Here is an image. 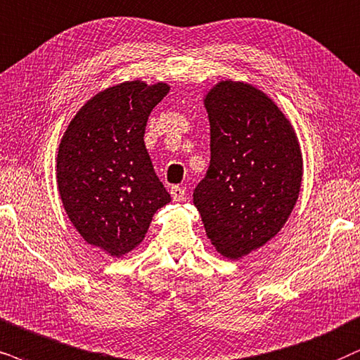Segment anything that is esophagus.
<instances>
[{
    "label": "esophagus",
    "instance_id": "esophagus-1",
    "mask_svg": "<svg viewBox=\"0 0 360 360\" xmlns=\"http://www.w3.org/2000/svg\"><path fill=\"white\" fill-rule=\"evenodd\" d=\"M184 194H186V191L181 188V186H172L171 188V195L174 201H183Z\"/></svg>",
    "mask_w": 360,
    "mask_h": 360
}]
</instances>
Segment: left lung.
<instances>
[{
	"label": "left lung",
	"mask_w": 360,
	"mask_h": 360,
	"mask_svg": "<svg viewBox=\"0 0 360 360\" xmlns=\"http://www.w3.org/2000/svg\"><path fill=\"white\" fill-rule=\"evenodd\" d=\"M211 165L193 199L207 238L238 259L282 229L299 198L302 156L297 138L266 94L221 81L209 91Z\"/></svg>",
	"instance_id": "left-lung-1"
}]
</instances>
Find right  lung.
I'll list each match as a JSON object with an SVG mask.
<instances>
[{"label": "right lung", "mask_w": 360, "mask_h": 360, "mask_svg": "<svg viewBox=\"0 0 360 360\" xmlns=\"http://www.w3.org/2000/svg\"><path fill=\"white\" fill-rule=\"evenodd\" d=\"M169 86L141 81L108 88L70 122L58 151V188L72 226L111 256L134 249L154 212L171 201L144 146L154 106Z\"/></svg>", "instance_id": "1"}]
</instances>
